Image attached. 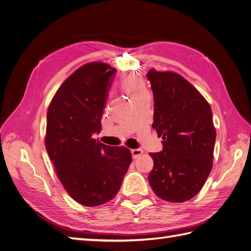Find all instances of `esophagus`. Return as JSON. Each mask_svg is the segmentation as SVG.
Returning a JSON list of instances; mask_svg holds the SVG:
<instances>
[{
  "label": "esophagus",
  "mask_w": 251,
  "mask_h": 251,
  "mask_svg": "<svg viewBox=\"0 0 251 251\" xmlns=\"http://www.w3.org/2000/svg\"><path fill=\"white\" fill-rule=\"evenodd\" d=\"M131 153H132L133 158L136 159V158H138L140 155H142L143 151H142L141 149H135V150H132V151H131Z\"/></svg>",
  "instance_id": "obj_1"
}]
</instances>
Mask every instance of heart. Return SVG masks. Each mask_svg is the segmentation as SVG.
<instances>
[{
  "instance_id": "b5f03b06",
  "label": "heart",
  "mask_w": 251,
  "mask_h": 251,
  "mask_svg": "<svg viewBox=\"0 0 251 251\" xmlns=\"http://www.w3.org/2000/svg\"><path fill=\"white\" fill-rule=\"evenodd\" d=\"M121 88H123L125 92L130 96L131 100L146 91L143 82L137 77L133 76H127L121 80Z\"/></svg>"
}]
</instances>
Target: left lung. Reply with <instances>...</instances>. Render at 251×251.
<instances>
[{"instance_id": "obj_1", "label": "left lung", "mask_w": 251, "mask_h": 251, "mask_svg": "<svg viewBox=\"0 0 251 251\" xmlns=\"http://www.w3.org/2000/svg\"><path fill=\"white\" fill-rule=\"evenodd\" d=\"M154 123L163 150L150 153L154 168L149 182L169 202H184L198 194L212 168L216 128L209 103L191 82L171 71L151 69Z\"/></svg>"}]
</instances>
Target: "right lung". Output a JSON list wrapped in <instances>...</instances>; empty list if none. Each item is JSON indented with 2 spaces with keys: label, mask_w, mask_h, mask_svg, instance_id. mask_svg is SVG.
I'll use <instances>...</instances> for the list:
<instances>
[{
  "label": "right lung",
  "mask_w": 251,
  "mask_h": 251,
  "mask_svg": "<svg viewBox=\"0 0 251 251\" xmlns=\"http://www.w3.org/2000/svg\"><path fill=\"white\" fill-rule=\"evenodd\" d=\"M114 69L92 62L68 77L53 96L47 111L45 146L67 193L85 206L112 200L123 184L132 162L125 147H109L94 139Z\"/></svg>",
  "instance_id": "right-lung-1"
}]
</instances>
